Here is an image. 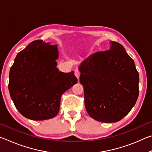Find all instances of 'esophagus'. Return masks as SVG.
Listing matches in <instances>:
<instances>
[{"label":"esophagus","mask_w":152,"mask_h":152,"mask_svg":"<svg viewBox=\"0 0 152 152\" xmlns=\"http://www.w3.org/2000/svg\"><path fill=\"white\" fill-rule=\"evenodd\" d=\"M74 74H75V76H76V78H78V80H79L80 76V70H78V69H76V70H75V71H74Z\"/></svg>","instance_id":"1"}]
</instances>
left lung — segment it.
Wrapping results in <instances>:
<instances>
[{
	"label": "left lung",
	"mask_w": 152,
	"mask_h": 152,
	"mask_svg": "<svg viewBox=\"0 0 152 152\" xmlns=\"http://www.w3.org/2000/svg\"><path fill=\"white\" fill-rule=\"evenodd\" d=\"M79 70L84 104L92 119L103 123L119 121L137 101L139 73L134 61L120 43L86 59Z\"/></svg>",
	"instance_id": "1"
}]
</instances>
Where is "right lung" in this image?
Instances as JSON below:
<instances>
[{"instance_id":"1","label":"right lung","mask_w":152,"mask_h":152,"mask_svg":"<svg viewBox=\"0 0 152 152\" xmlns=\"http://www.w3.org/2000/svg\"><path fill=\"white\" fill-rule=\"evenodd\" d=\"M57 45L35 40L15 59L9 90L15 107L27 119L42 121L56 117L61 95L78 82L73 71H59Z\"/></svg>"}]
</instances>
